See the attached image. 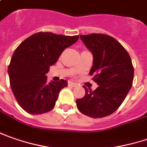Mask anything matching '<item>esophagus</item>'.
<instances>
[{"mask_svg":"<svg viewBox=\"0 0 147 147\" xmlns=\"http://www.w3.org/2000/svg\"><path fill=\"white\" fill-rule=\"evenodd\" d=\"M68 85H69L70 86H72V87H75V86H76V83L71 82V81H69V82H68Z\"/></svg>","mask_w":147,"mask_h":147,"instance_id":"esophagus-1","label":"esophagus"}]
</instances>
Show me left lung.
Masks as SVG:
<instances>
[{
    "label": "left lung",
    "instance_id": "1",
    "mask_svg": "<svg viewBox=\"0 0 147 147\" xmlns=\"http://www.w3.org/2000/svg\"><path fill=\"white\" fill-rule=\"evenodd\" d=\"M93 54L90 75L98 87L86 90L83 98L76 99L80 113L94 118H104L116 111L132 86L134 70L128 53L116 39L106 34L80 35Z\"/></svg>",
    "mask_w": 147,
    "mask_h": 147
}]
</instances>
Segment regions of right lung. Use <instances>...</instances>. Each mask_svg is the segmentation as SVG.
I'll list each match as a JSON object with an SVG mask.
<instances>
[{
    "label": "right lung",
    "instance_id": "obj_1",
    "mask_svg": "<svg viewBox=\"0 0 147 147\" xmlns=\"http://www.w3.org/2000/svg\"><path fill=\"white\" fill-rule=\"evenodd\" d=\"M79 39L40 32L22 42L14 52L8 67L10 87L20 106L30 114L51 111L67 81L48 82L46 74L61 53Z\"/></svg>",
    "mask_w": 147,
    "mask_h": 147
}]
</instances>
